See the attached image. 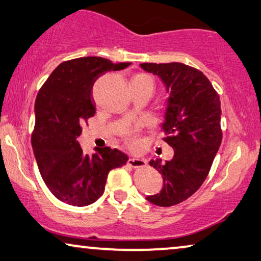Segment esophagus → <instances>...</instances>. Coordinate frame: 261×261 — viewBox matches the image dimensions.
I'll use <instances>...</instances> for the list:
<instances>
[{"instance_id": "esophagus-1", "label": "esophagus", "mask_w": 261, "mask_h": 261, "mask_svg": "<svg viewBox=\"0 0 261 261\" xmlns=\"http://www.w3.org/2000/svg\"><path fill=\"white\" fill-rule=\"evenodd\" d=\"M127 164H129L130 167L135 168V169L146 167L145 161L144 160H141V159H130L129 161H127Z\"/></svg>"}]
</instances>
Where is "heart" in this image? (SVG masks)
Segmentation results:
<instances>
[{
  "label": "heart",
  "instance_id": "obj_1",
  "mask_svg": "<svg viewBox=\"0 0 261 261\" xmlns=\"http://www.w3.org/2000/svg\"><path fill=\"white\" fill-rule=\"evenodd\" d=\"M136 76H144V78H148L152 82L151 76H149L146 74H139ZM124 141H125L126 144L129 145L131 149H134V150L141 149V146H142L141 129H139V127H130V129H127L125 132H124Z\"/></svg>",
  "mask_w": 261,
  "mask_h": 261
}]
</instances>
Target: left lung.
<instances>
[{
    "mask_svg": "<svg viewBox=\"0 0 261 261\" xmlns=\"http://www.w3.org/2000/svg\"><path fill=\"white\" fill-rule=\"evenodd\" d=\"M141 67L159 75L170 91L162 139L174 157L150 166L162 174L164 185L150 202L170 207L186 201L202 186L222 141L221 102L212 83L200 69L182 62H143Z\"/></svg>",
    "mask_w": 261,
    "mask_h": 261,
    "instance_id": "1",
    "label": "left lung"
}]
</instances>
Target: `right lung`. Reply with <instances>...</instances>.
I'll list each match as a JSON object with an SVG mask.
<instances>
[{
  "label": "right lung",
  "instance_id": "1",
  "mask_svg": "<svg viewBox=\"0 0 261 261\" xmlns=\"http://www.w3.org/2000/svg\"><path fill=\"white\" fill-rule=\"evenodd\" d=\"M131 62L83 57L61 62L40 89L35 100L32 146L50 193L76 207L97 201L105 190L110 170L125 166L127 156L110 146L84 155L76 137L95 113L92 87L108 71H120Z\"/></svg>",
  "mask_w": 261,
  "mask_h": 261
}]
</instances>
